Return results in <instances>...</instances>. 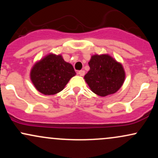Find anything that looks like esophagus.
<instances>
[{
    "label": "esophagus",
    "instance_id": "34e87169",
    "mask_svg": "<svg viewBox=\"0 0 158 158\" xmlns=\"http://www.w3.org/2000/svg\"><path fill=\"white\" fill-rule=\"evenodd\" d=\"M78 74H79V76H81V77H83V76L85 74V70H79V71L78 72Z\"/></svg>",
    "mask_w": 158,
    "mask_h": 158
}]
</instances>
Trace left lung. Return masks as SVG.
Returning a JSON list of instances; mask_svg holds the SVG:
<instances>
[{
    "instance_id": "1",
    "label": "left lung",
    "mask_w": 158,
    "mask_h": 158,
    "mask_svg": "<svg viewBox=\"0 0 158 158\" xmlns=\"http://www.w3.org/2000/svg\"><path fill=\"white\" fill-rule=\"evenodd\" d=\"M88 64L90 70L84 79L94 94L106 97L122 87L126 77L124 68L110 56L96 54L91 56Z\"/></svg>"
}]
</instances>
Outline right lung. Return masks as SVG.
I'll use <instances>...</instances> for the list:
<instances>
[{"label": "right lung", "mask_w": 158, "mask_h": 158, "mask_svg": "<svg viewBox=\"0 0 158 158\" xmlns=\"http://www.w3.org/2000/svg\"><path fill=\"white\" fill-rule=\"evenodd\" d=\"M76 75L73 67L61 55L50 53L33 65L30 79L35 88L44 95H53L64 88Z\"/></svg>", "instance_id": "obj_1"}]
</instances>
